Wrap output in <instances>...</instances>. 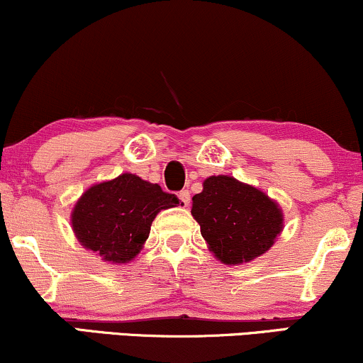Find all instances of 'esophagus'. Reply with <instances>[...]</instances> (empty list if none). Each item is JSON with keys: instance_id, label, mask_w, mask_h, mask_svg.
<instances>
[{"instance_id": "esophagus-1", "label": "esophagus", "mask_w": 363, "mask_h": 363, "mask_svg": "<svg viewBox=\"0 0 363 363\" xmlns=\"http://www.w3.org/2000/svg\"><path fill=\"white\" fill-rule=\"evenodd\" d=\"M178 196H180L183 205H185V207H189V205H190V191L189 190H182L180 195H178Z\"/></svg>"}]
</instances>
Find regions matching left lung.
Returning <instances> with one entry per match:
<instances>
[{
	"instance_id": "1",
	"label": "left lung",
	"mask_w": 363,
	"mask_h": 363,
	"mask_svg": "<svg viewBox=\"0 0 363 363\" xmlns=\"http://www.w3.org/2000/svg\"><path fill=\"white\" fill-rule=\"evenodd\" d=\"M191 202V216L210 252L223 264L237 266L259 257L283 230L279 205L229 174L208 177Z\"/></svg>"
}]
</instances>
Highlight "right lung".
<instances>
[{
    "label": "right lung",
    "mask_w": 363,
    "mask_h": 363,
    "mask_svg": "<svg viewBox=\"0 0 363 363\" xmlns=\"http://www.w3.org/2000/svg\"><path fill=\"white\" fill-rule=\"evenodd\" d=\"M180 200L158 183L123 173L86 190L72 210V229L84 247L102 261L124 264L140 254L158 212Z\"/></svg>",
    "instance_id": "add662e5"
}]
</instances>
